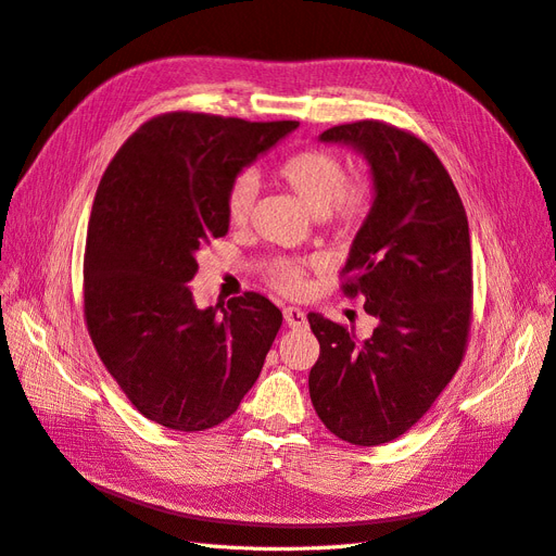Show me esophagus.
Instances as JSON below:
<instances>
[{
	"label": "esophagus",
	"mask_w": 556,
	"mask_h": 556,
	"mask_svg": "<svg viewBox=\"0 0 556 556\" xmlns=\"http://www.w3.org/2000/svg\"><path fill=\"white\" fill-rule=\"evenodd\" d=\"M285 315V323H288L290 327H306V313L296 308V306H288L282 311Z\"/></svg>",
	"instance_id": "obj_1"
}]
</instances>
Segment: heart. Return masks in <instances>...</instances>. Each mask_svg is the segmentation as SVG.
<instances>
[{"label":"heart","mask_w":556,"mask_h":556,"mask_svg":"<svg viewBox=\"0 0 556 556\" xmlns=\"http://www.w3.org/2000/svg\"><path fill=\"white\" fill-rule=\"evenodd\" d=\"M276 176L301 199L311 213L343 229L364 225L374 208V185L366 178L348 180L345 164L339 155L323 148L296 150L278 162ZM257 180L252 174H239L229 182L225 197L227 220L243 227L255 204ZM268 280L285 294H299L306 288V262L280 260L268 271Z\"/></svg>","instance_id":"obj_1"}]
</instances>
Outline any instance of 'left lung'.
<instances>
[{
  "label": "left lung",
  "instance_id": "obj_1",
  "mask_svg": "<svg viewBox=\"0 0 556 556\" xmlns=\"http://www.w3.org/2000/svg\"><path fill=\"white\" fill-rule=\"evenodd\" d=\"M319 141L368 160L374 208L350 248L343 292L378 319L371 339L308 313L319 341L308 390L325 427L352 445H380L419 422L464 359L473 315L466 211L439 155L380 121L336 125Z\"/></svg>",
  "mask_w": 556,
  "mask_h": 556
}]
</instances>
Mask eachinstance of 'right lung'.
Listing matches in <instances>:
<instances>
[{
	"label": "right lung",
	"mask_w": 556,
	"mask_h": 556,
	"mask_svg": "<svg viewBox=\"0 0 556 556\" xmlns=\"http://www.w3.org/2000/svg\"><path fill=\"white\" fill-rule=\"evenodd\" d=\"M299 123L174 111L143 123L99 182L83 260L86 325L99 359L143 417L204 431L237 413L282 313L257 292L197 308V252L229 229L243 166Z\"/></svg>",
	"instance_id": "add662e5"
}]
</instances>
